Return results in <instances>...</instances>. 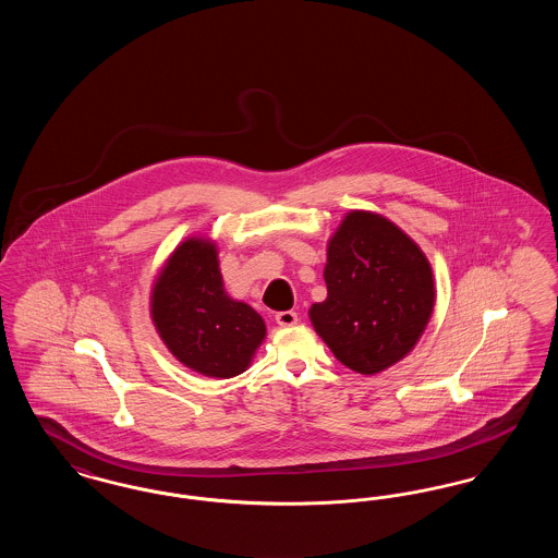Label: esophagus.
<instances>
[{"label":"esophagus","mask_w":558,"mask_h":558,"mask_svg":"<svg viewBox=\"0 0 558 558\" xmlns=\"http://www.w3.org/2000/svg\"><path fill=\"white\" fill-rule=\"evenodd\" d=\"M296 319L299 318H296L294 312H278V314H276V324H278V326H284V328L294 326Z\"/></svg>","instance_id":"esophagus-1"}]
</instances>
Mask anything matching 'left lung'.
Returning a JSON list of instances; mask_svg holds the SVG:
<instances>
[{
	"label": "left lung",
	"mask_w": 558,
	"mask_h": 558,
	"mask_svg": "<svg viewBox=\"0 0 558 558\" xmlns=\"http://www.w3.org/2000/svg\"><path fill=\"white\" fill-rule=\"evenodd\" d=\"M324 280L328 296L312 305L310 319L335 357L360 374L398 364L433 314L425 253L376 213H347L328 242Z\"/></svg>",
	"instance_id": "1"
}]
</instances>
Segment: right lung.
Wrapping results in <instances>:
<instances>
[{
  "label": "right lung",
  "mask_w": 558,
  "mask_h": 558,
  "mask_svg": "<svg viewBox=\"0 0 558 558\" xmlns=\"http://www.w3.org/2000/svg\"><path fill=\"white\" fill-rule=\"evenodd\" d=\"M150 316L162 343L192 371L232 378L266 339V322L223 291L215 244L187 239L160 269Z\"/></svg>",
  "instance_id": "obj_1"
}]
</instances>
